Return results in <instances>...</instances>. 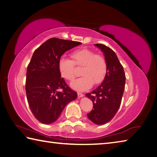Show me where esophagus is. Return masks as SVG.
<instances>
[{
	"instance_id": "1",
	"label": "esophagus",
	"mask_w": 157,
	"mask_h": 157,
	"mask_svg": "<svg viewBox=\"0 0 157 157\" xmlns=\"http://www.w3.org/2000/svg\"><path fill=\"white\" fill-rule=\"evenodd\" d=\"M78 95L79 98H81V97H83V96H84V94H82V93L78 92Z\"/></svg>"
}]
</instances>
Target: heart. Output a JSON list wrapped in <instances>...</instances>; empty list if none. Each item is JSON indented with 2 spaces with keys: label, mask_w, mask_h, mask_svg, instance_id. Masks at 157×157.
Wrapping results in <instances>:
<instances>
[{
  "label": "heart",
  "mask_w": 157,
  "mask_h": 157,
  "mask_svg": "<svg viewBox=\"0 0 157 157\" xmlns=\"http://www.w3.org/2000/svg\"><path fill=\"white\" fill-rule=\"evenodd\" d=\"M73 61L66 57H61L58 67L61 75L68 81L75 78V67L81 68V78L71 84L73 89L85 91L91 88L93 84H100L104 80L107 73V63L104 57L96 55L86 48L78 49L71 53Z\"/></svg>",
  "instance_id": "obj_1"
}]
</instances>
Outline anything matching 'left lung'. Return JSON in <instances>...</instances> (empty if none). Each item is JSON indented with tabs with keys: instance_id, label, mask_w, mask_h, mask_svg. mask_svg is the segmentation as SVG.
<instances>
[{
	"instance_id": "8db88e82",
	"label": "left lung",
	"mask_w": 157,
	"mask_h": 157,
	"mask_svg": "<svg viewBox=\"0 0 157 157\" xmlns=\"http://www.w3.org/2000/svg\"><path fill=\"white\" fill-rule=\"evenodd\" d=\"M95 45L104 53L107 73L102 83L94 91L86 94L94 105L87 116L94 123L103 124L113 118L120 107L125 85V74L113 50L104 44Z\"/></svg>"
}]
</instances>
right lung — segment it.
I'll return each instance as SVG.
<instances>
[{
	"mask_svg": "<svg viewBox=\"0 0 157 157\" xmlns=\"http://www.w3.org/2000/svg\"><path fill=\"white\" fill-rule=\"evenodd\" d=\"M80 44L81 42L50 38L33 53L28 66L25 91L32 112L41 123L56 121L66 105L78 97L61 78L58 63L66 51Z\"/></svg>",
	"mask_w": 157,
	"mask_h": 157,
	"instance_id": "obj_1",
	"label": "right lung"
}]
</instances>
